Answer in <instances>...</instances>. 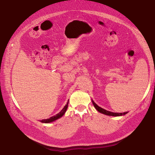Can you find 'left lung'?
<instances>
[{"label": "left lung", "mask_w": 155, "mask_h": 155, "mask_svg": "<svg viewBox=\"0 0 155 155\" xmlns=\"http://www.w3.org/2000/svg\"><path fill=\"white\" fill-rule=\"evenodd\" d=\"M92 102H93V104L94 105V107H95V108L99 112V113H102V114H106V115H108V116H113V117H119V116H123V115L126 114L128 112H124L123 113H113V112H110V111H108L107 110H104V108H101L100 107H98V105L94 103V102L92 100Z\"/></svg>", "instance_id": "left-lung-1"}]
</instances>
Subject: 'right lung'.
<instances>
[{"mask_svg": "<svg viewBox=\"0 0 155 155\" xmlns=\"http://www.w3.org/2000/svg\"><path fill=\"white\" fill-rule=\"evenodd\" d=\"M68 102H67V104H66L65 106L64 107V108H62V109L61 110V111L60 112V113H58L57 114L54 115V116H53V117H51V118H47V119H43V120H41V123H51V122H53V121H54V120H56L58 119V118H60L61 117H62L63 116V115L64 114L66 110H67V108H68Z\"/></svg>", "mask_w": 155, "mask_h": 155, "instance_id": "add662e5", "label": "right lung"}]
</instances>
